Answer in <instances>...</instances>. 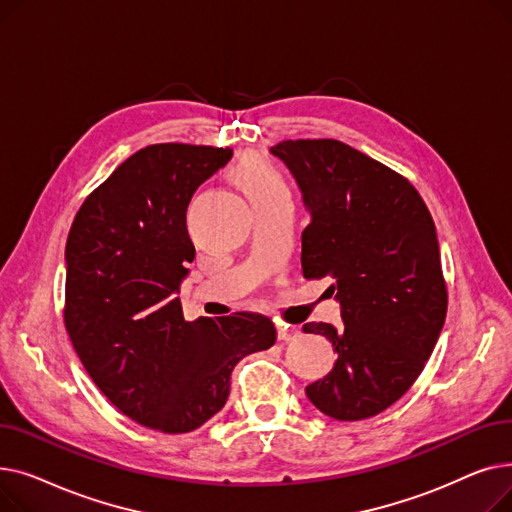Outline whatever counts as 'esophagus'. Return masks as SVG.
<instances>
[{
  "label": "esophagus",
  "instance_id": "esophagus-1",
  "mask_svg": "<svg viewBox=\"0 0 512 512\" xmlns=\"http://www.w3.org/2000/svg\"><path fill=\"white\" fill-rule=\"evenodd\" d=\"M301 336V330L297 326H280L278 328V338L282 342H290V340H297Z\"/></svg>",
  "mask_w": 512,
  "mask_h": 512
}]
</instances>
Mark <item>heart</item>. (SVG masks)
I'll return each instance as SVG.
<instances>
[{"instance_id":"heart-1","label":"heart","mask_w":512,"mask_h":512,"mask_svg":"<svg viewBox=\"0 0 512 512\" xmlns=\"http://www.w3.org/2000/svg\"><path fill=\"white\" fill-rule=\"evenodd\" d=\"M232 174L249 199H255V197L274 193V191L284 188V182H282L278 170L270 164V161L259 157V155H251L247 159H242L240 164L232 170Z\"/></svg>"}]
</instances>
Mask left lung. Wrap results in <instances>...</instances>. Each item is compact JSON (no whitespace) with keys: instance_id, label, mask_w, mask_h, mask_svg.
Returning <instances> with one entry per match:
<instances>
[{"instance_id":"8db88e82","label":"left lung","mask_w":512,"mask_h":512,"mask_svg":"<svg viewBox=\"0 0 512 512\" xmlns=\"http://www.w3.org/2000/svg\"><path fill=\"white\" fill-rule=\"evenodd\" d=\"M297 182L309 224L301 234L305 278L330 276L342 328L305 324L338 355L305 388L338 421L382 413L432 357L446 319L436 226L409 180L334 139L270 149Z\"/></svg>"}]
</instances>
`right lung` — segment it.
I'll return each instance as SVG.
<instances>
[{
	"mask_svg": "<svg viewBox=\"0 0 512 512\" xmlns=\"http://www.w3.org/2000/svg\"><path fill=\"white\" fill-rule=\"evenodd\" d=\"M232 149L149 145L85 199L66 242V330L97 388L126 417L186 434L218 415L234 365L276 342L270 317L186 321L195 247L186 207Z\"/></svg>",
	"mask_w": 512,
	"mask_h": 512,
	"instance_id": "add662e5",
	"label": "right lung"
}]
</instances>
